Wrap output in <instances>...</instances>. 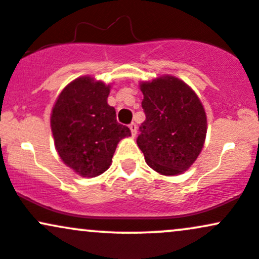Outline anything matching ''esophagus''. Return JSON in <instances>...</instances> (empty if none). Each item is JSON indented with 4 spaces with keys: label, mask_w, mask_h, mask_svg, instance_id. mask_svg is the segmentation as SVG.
<instances>
[{
    "label": "esophagus",
    "mask_w": 259,
    "mask_h": 259,
    "mask_svg": "<svg viewBox=\"0 0 259 259\" xmlns=\"http://www.w3.org/2000/svg\"><path fill=\"white\" fill-rule=\"evenodd\" d=\"M130 130H131V133H132V136L135 137V136L137 135V124H136L135 122H132V123L130 124Z\"/></svg>",
    "instance_id": "obj_1"
}]
</instances>
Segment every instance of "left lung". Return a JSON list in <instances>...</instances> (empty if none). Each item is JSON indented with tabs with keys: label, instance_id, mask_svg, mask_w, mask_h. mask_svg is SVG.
<instances>
[{
	"label": "left lung",
	"instance_id": "left-lung-1",
	"mask_svg": "<svg viewBox=\"0 0 259 259\" xmlns=\"http://www.w3.org/2000/svg\"><path fill=\"white\" fill-rule=\"evenodd\" d=\"M142 108L137 144L146 162L163 175H178L196 160L206 137V113L199 97L170 75L141 84Z\"/></svg>",
	"mask_w": 259,
	"mask_h": 259
}]
</instances>
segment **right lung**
<instances>
[{"label":"right lung","mask_w":259,"mask_h":259,"mask_svg":"<svg viewBox=\"0 0 259 259\" xmlns=\"http://www.w3.org/2000/svg\"><path fill=\"white\" fill-rule=\"evenodd\" d=\"M110 85L81 76L66 85L52 111L55 148L75 173L94 178L106 171L118 142L131 136L107 104Z\"/></svg>","instance_id":"obj_1"}]
</instances>
